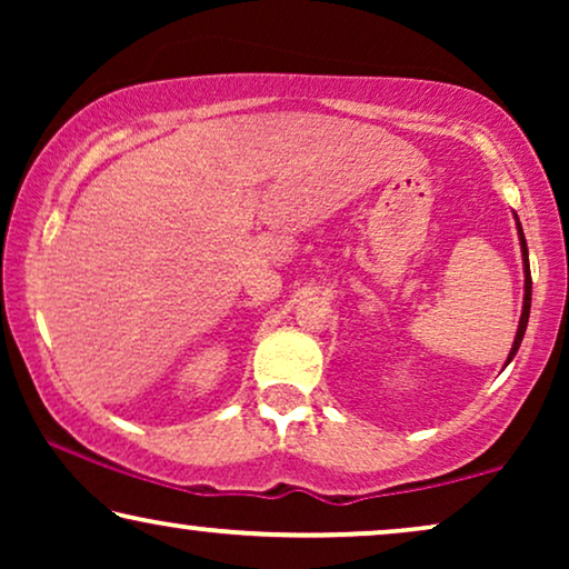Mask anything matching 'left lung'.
<instances>
[{"mask_svg": "<svg viewBox=\"0 0 569 569\" xmlns=\"http://www.w3.org/2000/svg\"><path fill=\"white\" fill-rule=\"evenodd\" d=\"M518 220V214H516ZM518 238H520V251H523V274H526V295H523V313H520V321H518V331H516V341H512V349L508 355V362L516 357L520 341H523V333H526V326H528V313H531V267H528V248H526V236H523V228H520L518 222ZM505 362V365H508Z\"/></svg>", "mask_w": 569, "mask_h": 569, "instance_id": "left-lung-1", "label": "left lung"}]
</instances>
